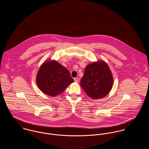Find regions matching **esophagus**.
Masks as SVG:
<instances>
[{
  "label": "esophagus",
  "mask_w": 149,
  "mask_h": 149,
  "mask_svg": "<svg viewBox=\"0 0 149 149\" xmlns=\"http://www.w3.org/2000/svg\"><path fill=\"white\" fill-rule=\"evenodd\" d=\"M79 79L78 78H74V81H75V82H76V83H78V81H79Z\"/></svg>",
  "instance_id": "1"
}]
</instances>
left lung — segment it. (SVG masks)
Segmentation results:
<instances>
[{"mask_svg":"<svg viewBox=\"0 0 149 149\" xmlns=\"http://www.w3.org/2000/svg\"><path fill=\"white\" fill-rule=\"evenodd\" d=\"M113 84L112 72L103 60L88 65L80 81L81 88L93 99L104 97L111 90Z\"/></svg>","mask_w":149,"mask_h":149,"instance_id":"1","label":"left lung"}]
</instances>
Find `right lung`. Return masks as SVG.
<instances>
[{
	"instance_id": "right-lung-1",
	"label": "right lung",
	"mask_w": 149,
	"mask_h": 149,
	"mask_svg": "<svg viewBox=\"0 0 149 149\" xmlns=\"http://www.w3.org/2000/svg\"><path fill=\"white\" fill-rule=\"evenodd\" d=\"M37 86L42 92L55 97L74 82L69 71L55 60L44 62L36 76Z\"/></svg>"
}]
</instances>
